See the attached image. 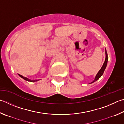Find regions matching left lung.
Here are the masks:
<instances>
[{
  "label": "left lung",
  "mask_w": 124,
  "mask_h": 124,
  "mask_svg": "<svg viewBox=\"0 0 124 124\" xmlns=\"http://www.w3.org/2000/svg\"><path fill=\"white\" fill-rule=\"evenodd\" d=\"M105 52H106V58H105L104 63H103V66L101 67V68L100 69V70L98 71L97 74H96V77L95 78V79H94L91 83H90V84L93 83L94 82H95L96 81H97V80L100 79V78L102 76L103 74V73L105 70V69H106L107 65V62H108V54H107V51H106H106Z\"/></svg>",
  "instance_id": "left-lung-1"
}]
</instances>
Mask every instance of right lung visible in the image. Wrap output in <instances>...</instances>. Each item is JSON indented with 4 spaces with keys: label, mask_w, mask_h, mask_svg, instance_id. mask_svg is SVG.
<instances>
[{
    "label": "right lung",
    "mask_w": 124,
    "mask_h": 124,
    "mask_svg": "<svg viewBox=\"0 0 124 124\" xmlns=\"http://www.w3.org/2000/svg\"><path fill=\"white\" fill-rule=\"evenodd\" d=\"M18 75H19V76H20L21 78H22V79H23L24 80H25L28 81H30V82H35V81H37L39 80H30V79H29L28 78H27L24 77H23V76H22V75H20V74H18Z\"/></svg>",
    "instance_id": "right-lung-1"
}]
</instances>
